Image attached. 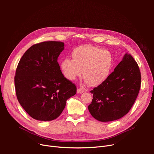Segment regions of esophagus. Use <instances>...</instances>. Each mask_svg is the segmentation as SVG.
<instances>
[{"mask_svg": "<svg viewBox=\"0 0 154 154\" xmlns=\"http://www.w3.org/2000/svg\"><path fill=\"white\" fill-rule=\"evenodd\" d=\"M84 92V90L82 89V88H77V93L78 94H82Z\"/></svg>", "mask_w": 154, "mask_h": 154, "instance_id": "obj_1", "label": "esophagus"}]
</instances>
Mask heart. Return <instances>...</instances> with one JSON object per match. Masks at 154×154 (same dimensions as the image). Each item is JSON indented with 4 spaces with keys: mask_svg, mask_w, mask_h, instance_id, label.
Listing matches in <instances>:
<instances>
[{
    "mask_svg": "<svg viewBox=\"0 0 154 154\" xmlns=\"http://www.w3.org/2000/svg\"><path fill=\"white\" fill-rule=\"evenodd\" d=\"M72 59H64L61 69L67 79L74 80L81 76L91 87H97L108 78L113 64L111 54L91 45L79 46L73 50Z\"/></svg>",
    "mask_w": 154,
    "mask_h": 154,
    "instance_id": "b5f03b06",
    "label": "heart"
}]
</instances>
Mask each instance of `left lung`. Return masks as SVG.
<instances>
[{
	"instance_id": "left-lung-1",
	"label": "left lung",
	"mask_w": 154,
	"mask_h": 154,
	"mask_svg": "<svg viewBox=\"0 0 154 154\" xmlns=\"http://www.w3.org/2000/svg\"><path fill=\"white\" fill-rule=\"evenodd\" d=\"M140 84L138 64L131 54H125L106 81L91 91L93 99L88 106L91 114L100 122L124 117L134 105Z\"/></svg>"
}]
</instances>
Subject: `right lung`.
Listing matches in <instances>:
<instances>
[{"label": "right lung", "mask_w": 154, "mask_h": 154, "mask_svg": "<svg viewBox=\"0 0 154 154\" xmlns=\"http://www.w3.org/2000/svg\"><path fill=\"white\" fill-rule=\"evenodd\" d=\"M64 43L47 41L34 44L24 53L15 71L17 98L33 119L50 121L57 118L77 87L62 74L57 58Z\"/></svg>", "instance_id": "add662e5"}]
</instances>
